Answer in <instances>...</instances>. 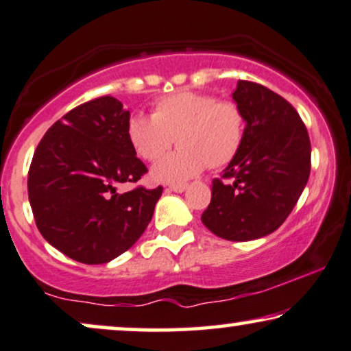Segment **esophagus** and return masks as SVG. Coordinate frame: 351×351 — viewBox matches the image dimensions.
I'll use <instances>...</instances> for the list:
<instances>
[{
  "mask_svg": "<svg viewBox=\"0 0 351 351\" xmlns=\"http://www.w3.org/2000/svg\"><path fill=\"white\" fill-rule=\"evenodd\" d=\"M186 189V184H173L167 191H173V193H183Z\"/></svg>",
  "mask_w": 351,
  "mask_h": 351,
  "instance_id": "esophagus-1",
  "label": "esophagus"
}]
</instances>
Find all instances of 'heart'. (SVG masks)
Segmentation results:
<instances>
[{
	"label": "heart",
	"mask_w": 351,
	"mask_h": 351,
	"mask_svg": "<svg viewBox=\"0 0 351 351\" xmlns=\"http://www.w3.org/2000/svg\"><path fill=\"white\" fill-rule=\"evenodd\" d=\"M127 136L134 154L157 162L176 139L180 149L152 168L156 183L183 184L208 168L231 162L245 136V115L236 102L194 91H178L154 102L152 117L133 114Z\"/></svg>",
	"instance_id": "b5f03b06"
}]
</instances>
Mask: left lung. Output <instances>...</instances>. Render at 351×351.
Listing matches in <instances>:
<instances>
[{
    "instance_id": "1",
    "label": "left lung",
    "mask_w": 351,
    "mask_h": 351,
    "mask_svg": "<svg viewBox=\"0 0 351 351\" xmlns=\"http://www.w3.org/2000/svg\"><path fill=\"white\" fill-rule=\"evenodd\" d=\"M232 99L245 115L244 143L221 178L202 223L226 241L276 231L295 207L311 170V144L298 112L282 96L239 80Z\"/></svg>"
}]
</instances>
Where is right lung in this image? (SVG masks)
<instances>
[{
	"instance_id": "1",
	"label": "right lung",
	"mask_w": 351,
	"mask_h": 351,
	"mask_svg": "<svg viewBox=\"0 0 351 351\" xmlns=\"http://www.w3.org/2000/svg\"><path fill=\"white\" fill-rule=\"evenodd\" d=\"M128 120L119 99L96 97L56 121L32 158L27 186L36 228L80 263H107L127 252L162 195V186L117 191L147 173L128 141Z\"/></svg>"
}]
</instances>
